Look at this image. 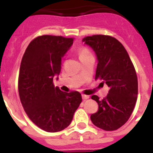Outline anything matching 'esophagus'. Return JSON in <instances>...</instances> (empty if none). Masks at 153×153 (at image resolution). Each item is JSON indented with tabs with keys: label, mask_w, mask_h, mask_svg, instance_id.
Wrapping results in <instances>:
<instances>
[{
	"label": "esophagus",
	"mask_w": 153,
	"mask_h": 153,
	"mask_svg": "<svg viewBox=\"0 0 153 153\" xmlns=\"http://www.w3.org/2000/svg\"><path fill=\"white\" fill-rule=\"evenodd\" d=\"M82 98H83V100H88V99L90 98V96L84 95V94H83V95H82Z\"/></svg>",
	"instance_id": "esophagus-1"
}]
</instances>
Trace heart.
I'll return each instance as SVG.
<instances>
[{
  "instance_id": "b5f03b06",
  "label": "heart",
  "mask_w": 153,
  "mask_h": 153,
  "mask_svg": "<svg viewBox=\"0 0 153 153\" xmlns=\"http://www.w3.org/2000/svg\"><path fill=\"white\" fill-rule=\"evenodd\" d=\"M77 53L79 59L85 57V56H89V55H91V53H90V51H89L87 48H86V47H79L77 51Z\"/></svg>"
}]
</instances>
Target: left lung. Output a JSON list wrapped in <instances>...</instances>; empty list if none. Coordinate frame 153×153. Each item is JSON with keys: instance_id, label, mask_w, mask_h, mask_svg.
I'll use <instances>...</instances> for the list:
<instances>
[{"instance_id": "8db88e82", "label": "left lung", "mask_w": 153, "mask_h": 153, "mask_svg": "<svg viewBox=\"0 0 153 153\" xmlns=\"http://www.w3.org/2000/svg\"><path fill=\"white\" fill-rule=\"evenodd\" d=\"M95 52L97 67L95 79L109 87L106 98H91L98 103V111L90 116L96 126L113 131L127 122L132 114L138 95V79L134 66L123 44L114 37L93 35L83 39Z\"/></svg>"}]
</instances>
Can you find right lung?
Wrapping results in <instances>:
<instances>
[{"instance_id":"add662e5","label":"right lung","mask_w":153,"mask_h":153,"mask_svg":"<svg viewBox=\"0 0 153 153\" xmlns=\"http://www.w3.org/2000/svg\"><path fill=\"white\" fill-rule=\"evenodd\" d=\"M73 41V38L60 36H40L30 43L21 60L18 79L21 102L31 121L46 132L67 128L82 102L79 92L66 93L53 84V77L61 70L62 57Z\"/></svg>"}]
</instances>
